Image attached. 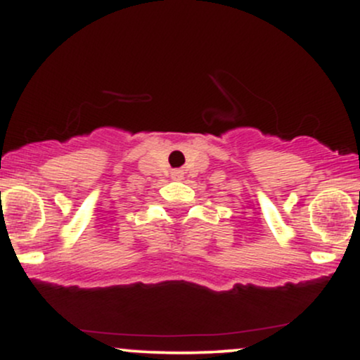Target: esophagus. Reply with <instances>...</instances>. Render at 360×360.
I'll list each match as a JSON object with an SVG mask.
<instances>
[{
	"instance_id": "1",
	"label": "esophagus",
	"mask_w": 360,
	"mask_h": 360,
	"mask_svg": "<svg viewBox=\"0 0 360 360\" xmlns=\"http://www.w3.org/2000/svg\"><path fill=\"white\" fill-rule=\"evenodd\" d=\"M172 177H174V179H181V177H183V171H174L172 172Z\"/></svg>"
}]
</instances>
